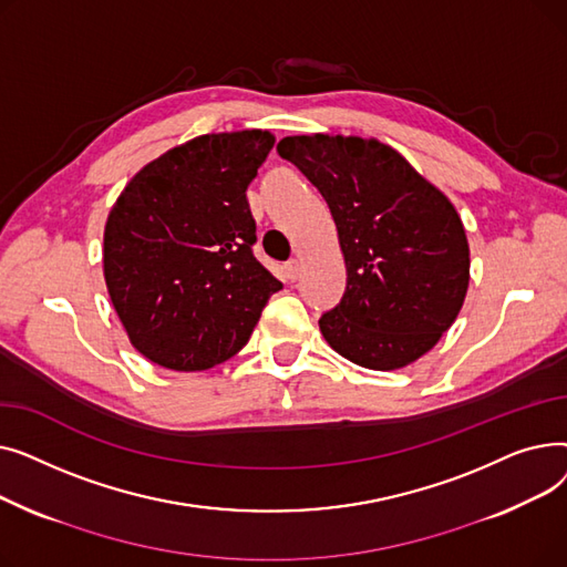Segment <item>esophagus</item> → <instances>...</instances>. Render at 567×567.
I'll list each match as a JSON object with an SVG mask.
<instances>
[{
  "label": "esophagus",
  "instance_id": "34e87169",
  "mask_svg": "<svg viewBox=\"0 0 567 567\" xmlns=\"http://www.w3.org/2000/svg\"><path fill=\"white\" fill-rule=\"evenodd\" d=\"M299 274H301L299 259H289V261L285 264V278H287L289 282H293V280H299Z\"/></svg>",
  "mask_w": 567,
  "mask_h": 567
}]
</instances>
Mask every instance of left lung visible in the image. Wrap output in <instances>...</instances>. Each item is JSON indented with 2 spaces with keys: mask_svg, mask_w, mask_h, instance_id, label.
I'll return each mask as SVG.
<instances>
[{
  "mask_svg": "<svg viewBox=\"0 0 567 567\" xmlns=\"http://www.w3.org/2000/svg\"><path fill=\"white\" fill-rule=\"evenodd\" d=\"M280 158L321 193L338 227L347 287L319 329L347 361L398 370L451 329L468 287V244L455 206L377 140L296 135Z\"/></svg>",
  "mask_w": 567,
  "mask_h": 567,
  "instance_id": "obj_1",
  "label": "left lung"
}]
</instances>
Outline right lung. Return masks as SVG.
Wrapping results in <instances>:
<instances>
[{
  "mask_svg": "<svg viewBox=\"0 0 567 567\" xmlns=\"http://www.w3.org/2000/svg\"><path fill=\"white\" fill-rule=\"evenodd\" d=\"M274 142L266 131L195 137L140 169L112 206L107 291L152 363L197 372L231 359L282 289L252 255L246 199Z\"/></svg>",
  "mask_w": 567,
  "mask_h": 567,
  "instance_id": "1",
  "label": "right lung"
}]
</instances>
